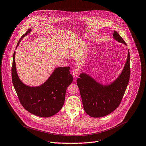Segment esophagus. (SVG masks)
Returning <instances> with one entry per match:
<instances>
[{"instance_id":"obj_1","label":"esophagus","mask_w":146,"mask_h":146,"mask_svg":"<svg viewBox=\"0 0 146 146\" xmlns=\"http://www.w3.org/2000/svg\"><path fill=\"white\" fill-rule=\"evenodd\" d=\"M80 74V71L78 69H74L73 71V75L74 76V77L75 78H78Z\"/></svg>"}]
</instances>
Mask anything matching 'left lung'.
Returning <instances> with one entry per match:
<instances>
[{
	"mask_svg": "<svg viewBox=\"0 0 146 146\" xmlns=\"http://www.w3.org/2000/svg\"><path fill=\"white\" fill-rule=\"evenodd\" d=\"M113 38L126 45L124 40L114 31ZM130 55L119 76L110 84L103 85L86 73L77 79L82 103L85 112L93 117H101L111 113L119 107L122 100L130 77Z\"/></svg>",
	"mask_w": 146,
	"mask_h": 146,
	"instance_id": "8db88e82",
	"label": "left lung"
}]
</instances>
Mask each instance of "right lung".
<instances>
[{"mask_svg":"<svg viewBox=\"0 0 146 146\" xmlns=\"http://www.w3.org/2000/svg\"><path fill=\"white\" fill-rule=\"evenodd\" d=\"M31 31L29 29L23 35L16 48L23 38ZM15 55V52L13 55L12 80L21 105L29 112L37 116L49 117L55 115L64 105L66 90L73 80L69 71L70 67L56 68L43 84L40 86H29L25 85L18 77Z\"/></svg>","mask_w":146,"mask_h":146,"instance_id":"1","label":"right lung"}]
</instances>
